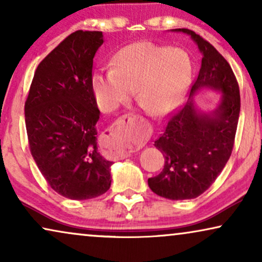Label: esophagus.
I'll return each mask as SVG.
<instances>
[{
	"instance_id": "obj_1",
	"label": "esophagus",
	"mask_w": 262,
	"mask_h": 262,
	"mask_svg": "<svg viewBox=\"0 0 262 262\" xmlns=\"http://www.w3.org/2000/svg\"><path fill=\"white\" fill-rule=\"evenodd\" d=\"M135 118L136 116H134V114H125V116L119 118V119L116 121V124L113 125L112 128L110 130V134H108L110 137L114 138V137H118V136H120L121 131H123L124 128V125L130 124ZM131 151H132L131 148H117V146H114L113 148V154L117 157L128 156L131 154Z\"/></svg>"
}]
</instances>
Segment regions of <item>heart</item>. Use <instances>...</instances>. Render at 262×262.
<instances>
[{"label":"heart","mask_w":262,"mask_h":262,"mask_svg":"<svg viewBox=\"0 0 262 262\" xmlns=\"http://www.w3.org/2000/svg\"><path fill=\"white\" fill-rule=\"evenodd\" d=\"M113 68L93 75L92 88L98 106L113 112L136 98L151 116L162 117L181 102L192 80L193 67L185 51L138 41L113 57Z\"/></svg>","instance_id":"obj_1"}]
</instances>
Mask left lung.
Masks as SVG:
<instances>
[{"label": "left lung", "mask_w": 262, "mask_h": 262, "mask_svg": "<svg viewBox=\"0 0 262 262\" xmlns=\"http://www.w3.org/2000/svg\"><path fill=\"white\" fill-rule=\"evenodd\" d=\"M184 32L203 53L198 77L187 102L168 118L155 146L163 154L164 167L148 179L150 189L170 200L194 199L213 184L231 155L237 130L239 88L230 64L209 41L187 28ZM202 88L224 93L220 106L211 115L196 111L191 96Z\"/></svg>", "instance_id": "1"}]
</instances>
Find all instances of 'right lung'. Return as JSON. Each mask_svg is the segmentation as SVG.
Returning <instances> with one entry per match:
<instances>
[{
	"label": "right lung",
	"mask_w": 262,
	"mask_h": 262,
	"mask_svg": "<svg viewBox=\"0 0 262 262\" xmlns=\"http://www.w3.org/2000/svg\"><path fill=\"white\" fill-rule=\"evenodd\" d=\"M102 32L76 31L39 63L25 102L28 144L53 191L66 198H96L110 189L111 161L100 155V118L92 88L93 58Z\"/></svg>",
	"instance_id": "right-lung-1"
}]
</instances>
